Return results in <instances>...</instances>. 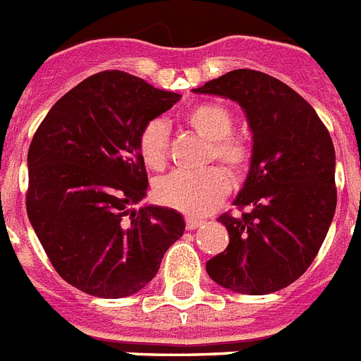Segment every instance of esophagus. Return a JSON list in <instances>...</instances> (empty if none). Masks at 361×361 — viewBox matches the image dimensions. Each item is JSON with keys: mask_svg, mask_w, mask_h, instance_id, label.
<instances>
[{"mask_svg": "<svg viewBox=\"0 0 361 361\" xmlns=\"http://www.w3.org/2000/svg\"><path fill=\"white\" fill-rule=\"evenodd\" d=\"M203 224H205V221H203V219H198V218H187V219H185V225H187V228H189V231H194V228L202 227Z\"/></svg>", "mask_w": 361, "mask_h": 361, "instance_id": "1", "label": "esophagus"}]
</instances>
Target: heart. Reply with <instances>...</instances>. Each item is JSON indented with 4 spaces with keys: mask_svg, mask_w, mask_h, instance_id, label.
I'll return each mask as SVG.
<instances>
[{
    "mask_svg": "<svg viewBox=\"0 0 361 361\" xmlns=\"http://www.w3.org/2000/svg\"><path fill=\"white\" fill-rule=\"evenodd\" d=\"M185 125L209 142L207 159H218L228 171L241 176L252 159V147L243 137L233 136L234 116L227 106L216 102L194 105L183 116ZM137 152L150 171H161L169 159V128L161 120H152L137 136ZM231 192V178L221 167L202 172H172L154 187L161 205L189 216L212 212Z\"/></svg>",
    "mask_w": 361,
    "mask_h": 361,
    "instance_id": "1",
    "label": "heart"
}]
</instances>
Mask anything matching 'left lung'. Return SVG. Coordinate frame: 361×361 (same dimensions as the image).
<instances>
[{
  "label": "left lung",
  "mask_w": 361,
  "mask_h": 361,
  "mask_svg": "<svg viewBox=\"0 0 361 361\" xmlns=\"http://www.w3.org/2000/svg\"><path fill=\"white\" fill-rule=\"evenodd\" d=\"M194 92L236 102L252 133L249 174L234 200L241 214L218 218L228 245L207 272L234 293H276L309 269L334 218L331 134L300 94L259 71H231Z\"/></svg>",
  "instance_id": "left-lung-1"
}]
</instances>
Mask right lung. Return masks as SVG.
<instances>
[{
  "label": "right lung",
  "instance_id": "add662e5",
  "mask_svg": "<svg viewBox=\"0 0 361 361\" xmlns=\"http://www.w3.org/2000/svg\"><path fill=\"white\" fill-rule=\"evenodd\" d=\"M180 98L105 71L68 90L37 127L27 156V214L52 267L72 287L98 298L130 296L183 236L174 209H130L149 187L137 136Z\"/></svg>",
  "mask_w": 361,
  "mask_h": 361
}]
</instances>
